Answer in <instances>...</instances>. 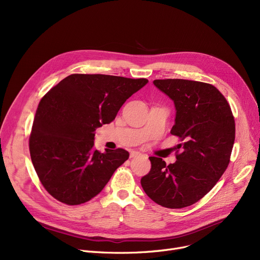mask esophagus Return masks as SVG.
Masks as SVG:
<instances>
[{"instance_id":"34e87169","label":"esophagus","mask_w":260,"mask_h":260,"mask_svg":"<svg viewBox=\"0 0 260 260\" xmlns=\"http://www.w3.org/2000/svg\"><path fill=\"white\" fill-rule=\"evenodd\" d=\"M140 155H142L140 152L131 151V158H136V157H138V156H140Z\"/></svg>"}]
</instances>
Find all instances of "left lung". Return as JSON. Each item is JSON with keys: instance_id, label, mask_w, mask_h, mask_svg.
<instances>
[{"instance_id": "1", "label": "left lung", "mask_w": 260, "mask_h": 260, "mask_svg": "<svg viewBox=\"0 0 260 260\" xmlns=\"http://www.w3.org/2000/svg\"><path fill=\"white\" fill-rule=\"evenodd\" d=\"M174 101L171 134L180 138L176 162L167 166L149 157L151 171L141 178L146 195L161 207L182 209L207 195L225 172L235 141V121L223 94L215 86L183 79L155 80Z\"/></svg>"}]
</instances>
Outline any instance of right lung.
I'll return each instance as SVG.
<instances>
[{"label": "right lung", "mask_w": 260, "mask_h": 260, "mask_svg": "<svg viewBox=\"0 0 260 260\" xmlns=\"http://www.w3.org/2000/svg\"><path fill=\"white\" fill-rule=\"evenodd\" d=\"M148 80L74 74L41 99L29 137L30 157L47 192L68 206L97 196L129 154L93 147L94 133Z\"/></svg>", "instance_id": "obj_1"}]
</instances>
